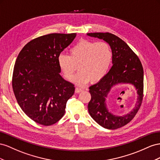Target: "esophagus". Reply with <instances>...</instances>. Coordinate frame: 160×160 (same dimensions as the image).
Here are the masks:
<instances>
[{
  "mask_svg": "<svg viewBox=\"0 0 160 160\" xmlns=\"http://www.w3.org/2000/svg\"><path fill=\"white\" fill-rule=\"evenodd\" d=\"M82 91H83V89H82V88H76V89H75V92H76V93H79V92H82Z\"/></svg>",
  "mask_w": 160,
  "mask_h": 160,
  "instance_id": "obj_1",
  "label": "esophagus"
}]
</instances>
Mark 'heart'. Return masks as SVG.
<instances>
[{
	"label": "heart",
	"instance_id": "b5f03b06",
	"mask_svg": "<svg viewBox=\"0 0 160 160\" xmlns=\"http://www.w3.org/2000/svg\"><path fill=\"white\" fill-rule=\"evenodd\" d=\"M112 60V50L107 43L82 39L70 49V56L59 55L58 64L68 80L73 79L78 66L80 72L74 82L84 86L90 80L94 83L101 80L108 72Z\"/></svg>",
	"mask_w": 160,
	"mask_h": 160
}]
</instances>
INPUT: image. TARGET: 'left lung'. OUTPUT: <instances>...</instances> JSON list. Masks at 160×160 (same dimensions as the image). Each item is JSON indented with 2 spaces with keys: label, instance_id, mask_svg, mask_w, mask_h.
<instances>
[{
  "label": "left lung",
  "instance_id": "1",
  "mask_svg": "<svg viewBox=\"0 0 160 160\" xmlns=\"http://www.w3.org/2000/svg\"><path fill=\"white\" fill-rule=\"evenodd\" d=\"M88 36L103 39L111 48L112 66L98 83L90 86L91 100L88 108L90 115L105 129H117L129 123L138 113L143 95V69L138 56L128 45L115 35L110 33H89ZM127 83L133 85L138 94L136 108L129 114L120 117L108 112L106 98L114 85Z\"/></svg>",
  "mask_w": 160,
  "mask_h": 160
}]
</instances>
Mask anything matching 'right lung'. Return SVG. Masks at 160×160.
<instances>
[{
	"label": "right lung",
	"mask_w": 160,
	"mask_h": 160,
	"mask_svg": "<svg viewBox=\"0 0 160 160\" xmlns=\"http://www.w3.org/2000/svg\"><path fill=\"white\" fill-rule=\"evenodd\" d=\"M76 33H51L27 43L21 49L13 70L12 86L17 102L38 124L49 126L64 115L74 85L60 76L58 57Z\"/></svg>",
	"instance_id": "right-lung-1"
}]
</instances>
